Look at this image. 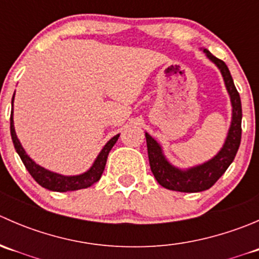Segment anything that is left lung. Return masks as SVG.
Wrapping results in <instances>:
<instances>
[{
  "instance_id": "8db88e82",
  "label": "left lung",
  "mask_w": 259,
  "mask_h": 259,
  "mask_svg": "<svg viewBox=\"0 0 259 259\" xmlns=\"http://www.w3.org/2000/svg\"><path fill=\"white\" fill-rule=\"evenodd\" d=\"M204 52L207 54L208 59L213 61L221 70L222 76L226 82V88L228 90L229 96H231L232 108H233L232 109L231 127H229L226 143H224L221 151L207 163L193 166L187 170H182V169L173 166L166 160L160 145L148 133H145L149 164H150V169L155 177L156 182L161 187L170 190H177V192L197 193L209 189L211 185L223 176L224 171L228 169L232 161L234 160L239 144H241L242 104L239 94L234 86L231 72H229L224 61L213 56L208 50L204 49Z\"/></svg>"
}]
</instances>
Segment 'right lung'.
Masks as SVG:
<instances>
[{
    "label": "right lung",
    "mask_w": 259,
    "mask_h": 259,
    "mask_svg": "<svg viewBox=\"0 0 259 259\" xmlns=\"http://www.w3.org/2000/svg\"><path fill=\"white\" fill-rule=\"evenodd\" d=\"M14 98H12V111L11 117H10V129H11L12 142H14L15 149H16L17 154L20 155L23 165L26 166V169H27L28 173L31 174V177H32L41 187L46 188V189L49 190H52V192H70V190H79L83 189V188H89L90 185H93L94 183H96L101 178V174H103L106 165V159H108V155L109 153H110L111 148H113L115 143L117 142L119 134L115 135L114 138H111V139L106 143V145L104 146L103 150L100 151V154L98 155L96 160L94 161L93 166L83 174L74 177H65L61 176V174L54 173V171H50L48 169L42 168V166H40L38 164H36L35 161L26 154L25 149L22 148L20 140L17 139V135L14 126Z\"/></svg>",
    "instance_id": "right-lung-1"
}]
</instances>
